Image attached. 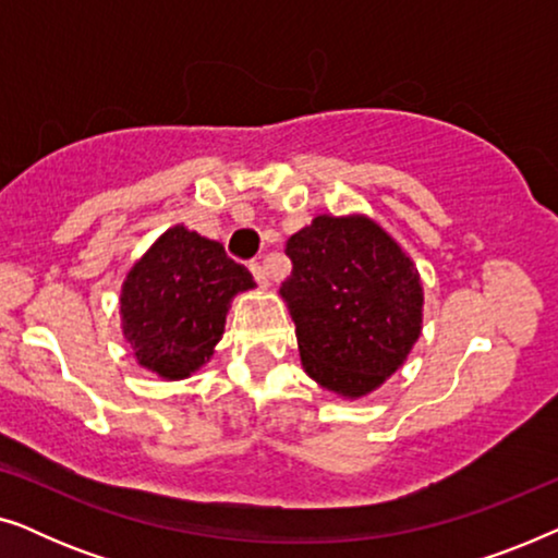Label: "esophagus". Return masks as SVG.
<instances>
[{
    "mask_svg": "<svg viewBox=\"0 0 558 558\" xmlns=\"http://www.w3.org/2000/svg\"><path fill=\"white\" fill-rule=\"evenodd\" d=\"M248 269H251V274H254V279L258 281V284H264V287L269 284V271H266V266L262 262H251Z\"/></svg>",
    "mask_w": 558,
    "mask_h": 558,
    "instance_id": "1",
    "label": "esophagus"
}]
</instances>
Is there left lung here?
I'll return each instance as SVG.
<instances>
[{
    "mask_svg": "<svg viewBox=\"0 0 558 558\" xmlns=\"http://www.w3.org/2000/svg\"><path fill=\"white\" fill-rule=\"evenodd\" d=\"M281 284L302 365L327 391L361 399L393 376L422 335V279L365 216H317L287 241Z\"/></svg>",
    "mask_w": 558,
    "mask_h": 558,
    "instance_id": "obj_1",
    "label": "left lung"
}]
</instances>
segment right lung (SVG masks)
<instances>
[{
    "label": "right lung",
    "instance_id": "add662e5",
    "mask_svg": "<svg viewBox=\"0 0 558 558\" xmlns=\"http://www.w3.org/2000/svg\"><path fill=\"white\" fill-rule=\"evenodd\" d=\"M254 289L246 266L218 241L174 226L129 269L121 287V330L136 361L167 380L210 361L239 292Z\"/></svg>",
    "mask_w": 558,
    "mask_h": 558
}]
</instances>
